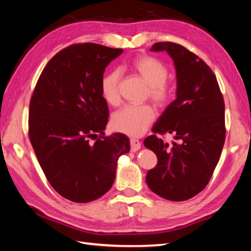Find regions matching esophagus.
<instances>
[{"label":"esophagus","mask_w":251,"mask_h":251,"mask_svg":"<svg viewBox=\"0 0 251 251\" xmlns=\"http://www.w3.org/2000/svg\"><path fill=\"white\" fill-rule=\"evenodd\" d=\"M141 148V142L136 139V138H131L130 139V150L131 152H136Z\"/></svg>","instance_id":"1"}]
</instances>
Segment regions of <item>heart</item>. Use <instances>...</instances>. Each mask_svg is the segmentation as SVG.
Segmentation results:
<instances>
[{
    "label": "heart",
    "instance_id": "b5f03b06",
    "mask_svg": "<svg viewBox=\"0 0 251 251\" xmlns=\"http://www.w3.org/2000/svg\"><path fill=\"white\" fill-rule=\"evenodd\" d=\"M129 68L136 72L148 85V95L157 106L169 103L174 95L173 86L167 81L168 70L164 62L155 57L139 55L129 62ZM120 79L117 70L105 73L101 79L100 89L105 102L116 105L120 102ZM151 105H126L112 117V126L117 131L128 136H140L154 120Z\"/></svg>",
    "mask_w": 251,
    "mask_h": 251
}]
</instances>
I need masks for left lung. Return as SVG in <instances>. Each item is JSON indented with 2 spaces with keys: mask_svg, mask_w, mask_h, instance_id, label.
<instances>
[{
  "mask_svg": "<svg viewBox=\"0 0 251 251\" xmlns=\"http://www.w3.org/2000/svg\"><path fill=\"white\" fill-rule=\"evenodd\" d=\"M152 51H166L177 76L176 100L154 124L143 141L157 156L149 170V188L173 201L190 200L205 189L219 162L226 140L225 101L211 69L199 56L172 42H159ZM170 133L167 144L155 134Z\"/></svg>",
  "mask_w": 251,
  "mask_h": 251,
  "instance_id": "8db88e82",
  "label": "left lung"
}]
</instances>
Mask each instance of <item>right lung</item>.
I'll use <instances>...</instances> for the list:
<instances>
[{"label":"right lung","mask_w":251,"mask_h":251,"mask_svg":"<svg viewBox=\"0 0 251 251\" xmlns=\"http://www.w3.org/2000/svg\"><path fill=\"white\" fill-rule=\"evenodd\" d=\"M122 52L94 43L69 46L47 63L31 97V145L50 185L69 201L88 202L105 194L117 159L130 150L125 135L103 132L109 109L101 79Z\"/></svg>","instance_id":"right-lung-1"}]
</instances>
